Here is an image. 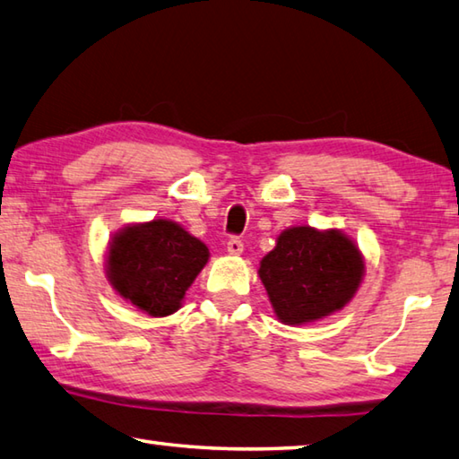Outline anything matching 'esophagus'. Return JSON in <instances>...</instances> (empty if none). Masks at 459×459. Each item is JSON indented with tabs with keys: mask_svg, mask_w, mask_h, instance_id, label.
Returning <instances> with one entry per match:
<instances>
[{
	"mask_svg": "<svg viewBox=\"0 0 459 459\" xmlns=\"http://www.w3.org/2000/svg\"><path fill=\"white\" fill-rule=\"evenodd\" d=\"M243 248H245V245H243V240H240L238 237H230L227 240V251L230 255H240V253H243Z\"/></svg>",
	"mask_w": 459,
	"mask_h": 459,
	"instance_id": "1",
	"label": "esophagus"
}]
</instances>
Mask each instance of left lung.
Segmentation results:
<instances>
[{"mask_svg": "<svg viewBox=\"0 0 459 459\" xmlns=\"http://www.w3.org/2000/svg\"><path fill=\"white\" fill-rule=\"evenodd\" d=\"M363 256L339 230L293 227L261 261V281L279 319L303 325L351 301L363 277Z\"/></svg>", "mask_w": 459, "mask_h": 459, "instance_id": "left-lung-1", "label": "left lung"}]
</instances>
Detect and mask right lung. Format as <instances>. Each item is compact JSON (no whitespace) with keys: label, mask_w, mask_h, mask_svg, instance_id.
I'll list each match as a JSON object with an SVG mask.
<instances>
[{"label":"right lung","mask_w":459,"mask_h":459,"mask_svg":"<svg viewBox=\"0 0 459 459\" xmlns=\"http://www.w3.org/2000/svg\"><path fill=\"white\" fill-rule=\"evenodd\" d=\"M208 261V248L180 224L156 219L112 238L108 279L126 301L152 316L180 309L186 289Z\"/></svg>","instance_id":"1"}]
</instances>
